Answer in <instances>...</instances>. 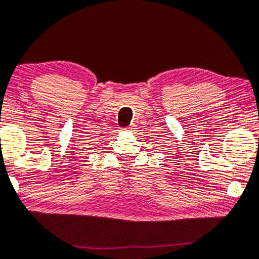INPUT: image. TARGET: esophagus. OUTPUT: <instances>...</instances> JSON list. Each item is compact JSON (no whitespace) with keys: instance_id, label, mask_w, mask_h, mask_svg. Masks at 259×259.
Masks as SVG:
<instances>
[{"instance_id":"obj_1","label":"esophagus","mask_w":259,"mask_h":259,"mask_svg":"<svg viewBox=\"0 0 259 259\" xmlns=\"http://www.w3.org/2000/svg\"><path fill=\"white\" fill-rule=\"evenodd\" d=\"M123 131H126V133H134V130H135V128H133V126H128V128H124V129H122Z\"/></svg>"}]
</instances>
